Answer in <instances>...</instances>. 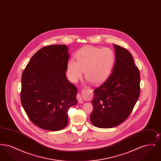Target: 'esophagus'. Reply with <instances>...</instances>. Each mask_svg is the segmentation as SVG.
<instances>
[{"label":"esophagus","instance_id":"obj_1","mask_svg":"<svg viewBox=\"0 0 161 161\" xmlns=\"http://www.w3.org/2000/svg\"><path fill=\"white\" fill-rule=\"evenodd\" d=\"M77 99L78 100V101L80 103H82L83 102V99H82V97H81V95L80 94H77Z\"/></svg>","mask_w":161,"mask_h":161}]
</instances>
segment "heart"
Returning a JSON list of instances; mask_svg holds the SVG:
<instances>
[{
	"label": "heart",
	"instance_id": "heart-1",
	"mask_svg": "<svg viewBox=\"0 0 161 161\" xmlns=\"http://www.w3.org/2000/svg\"><path fill=\"white\" fill-rule=\"evenodd\" d=\"M76 61L70 60L68 63L67 74L69 80L77 82L84 71L86 78L93 84L104 82L112 74L115 67V52L109 47H87L77 53Z\"/></svg>",
	"mask_w": 161,
	"mask_h": 161
}]
</instances>
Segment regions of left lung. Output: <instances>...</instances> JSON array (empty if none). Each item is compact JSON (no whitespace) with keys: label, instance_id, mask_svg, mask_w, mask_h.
Here are the masks:
<instances>
[{"label":"left lung","instance_id":"obj_1","mask_svg":"<svg viewBox=\"0 0 161 161\" xmlns=\"http://www.w3.org/2000/svg\"><path fill=\"white\" fill-rule=\"evenodd\" d=\"M115 67L110 76L94 90L90 119L99 128H112L125 121L140 95V73L130 52L114 45Z\"/></svg>","mask_w":161,"mask_h":161}]
</instances>
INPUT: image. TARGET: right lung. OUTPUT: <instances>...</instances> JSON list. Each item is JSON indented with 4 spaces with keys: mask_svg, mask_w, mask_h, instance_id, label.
I'll list each match as a JSON object with an SVG mask.
<instances>
[{
    "mask_svg": "<svg viewBox=\"0 0 161 161\" xmlns=\"http://www.w3.org/2000/svg\"><path fill=\"white\" fill-rule=\"evenodd\" d=\"M68 50L64 45L41 48L22 73V105L31 122L44 130L64 129L68 109L78 103L77 87L66 76Z\"/></svg>",
    "mask_w": 161,
    "mask_h": 161,
    "instance_id": "add662e5",
    "label": "right lung"
}]
</instances>
